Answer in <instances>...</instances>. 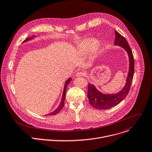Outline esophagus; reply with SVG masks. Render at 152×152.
<instances>
[{"label": "esophagus", "mask_w": 152, "mask_h": 152, "mask_svg": "<svg viewBox=\"0 0 152 152\" xmlns=\"http://www.w3.org/2000/svg\"><path fill=\"white\" fill-rule=\"evenodd\" d=\"M86 75V73L85 72H79L76 74V77H82Z\"/></svg>", "instance_id": "esophagus-1"}]
</instances>
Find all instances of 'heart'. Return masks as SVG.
<instances>
[{
    "label": "heart",
    "instance_id": "1",
    "mask_svg": "<svg viewBox=\"0 0 152 152\" xmlns=\"http://www.w3.org/2000/svg\"><path fill=\"white\" fill-rule=\"evenodd\" d=\"M103 47V43L99 40H96L93 38H87L80 40L76 45L77 52L80 54H86L88 51L91 52L92 57H95Z\"/></svg>",
    "mask_w": 152,
    "mask_h": 152
}]
</instances>
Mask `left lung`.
Here are the masks:
<instances>
[{"instance_id":"1","label":"left lung","mask_w":152,"mask_h":152,"mask_svg":"<svg viewBox=\"0 0 152 152\" xmlns=\"http://www.w3.org/2000/svg\"><path fill=\"white\" fill-rule=\"evenodd\" d=\"M115 45L122 47L127 53L129 58V70L125 86L116 94H103L91 83L88 84V98L89 104L98 110L109 109L117 106L128 94L134 73V60L131 49L124 37L115 30Z\"/></svg>"}]
</instances>
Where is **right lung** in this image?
Wrapping results in <instances>:
<instances>
[{
    "instance_id": "1",
    "label": "right lung",
    "mask_w": 152,
    "mask_h": 152,
    "mask_svg": "<svg viewBox=\"0 0 152 152\" xmlns=\"http://www.w3.org/2000/svg\"><path fill=\"white\" fill-rule=\"evenodd\" d=\"M36 36H31V37H28V38H27L26 40H24L23 41V43H24V42H26L27 41H29V40H31V39L35 38ZM72 80V78H69L64 83V90H63V95H62V99H61V103L60 104V105L58 106V107L53 112L50 113L49 114H48L47 115H56L58 113H59L60 112V110L63 108L64 107V100H65V98H66V91H67V85H69V83L71 82V80Z\"/></svg>"
}]
</instances>
